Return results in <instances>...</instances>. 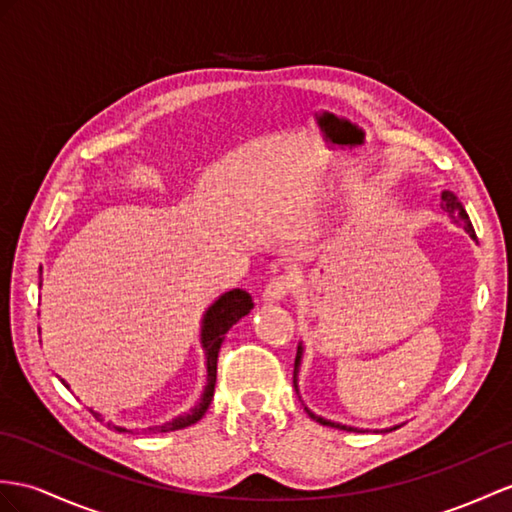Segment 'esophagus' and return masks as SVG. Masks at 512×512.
I'll list each match as a JSON object with an SVG mask.
<instances>
[{
	"mask_svg": "<svg viewBox=\"0 0 512 512\" xmlns=\"http://www.w3.org/2000/svg\"><path fill=\"white\" fill-rule=\"evenodd\" d=\"M293 286H295V282H293L291 276H276L265 286L263 299H265V302H269V304L282 302V299L293 291Z\"/></svg>",
	"mask_w": 512,
	"mask_h": 512,
	"instance_id": "obj_1",
	"label": "esophagus"
}]
</instances>
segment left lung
I'll return each instance as SVG.
<instances>
[{
  "label": "left lung",
  "instance_id": "1",
  "mask_svg": "<svg viewBox=\"0 0 512 512\" xmlns=\"http://www.w3.org/2000/svg\"><path fill=\"white\" fill-rule=\"evenodd\" d=\"M441 199H443V210H445L447 215H450V219L456 223V226L463 228V230L471 236V239H476V232H473V226H471V221H469V215H467V210H465L463 202H460V199H458L452 191H443V193H441ZM302 358H304V345L299 343V345H297V356H295V369H293V386H295L297 393H299V389H297V376H299V367H302ZM304 408H306V413L310 415V419H315L317 423H321V426L339 428V430H345V432H367V430H363V428L345 426V423L330 421V419H326V417L315 415L313 410H310L308 406H304ZM397 428H400V426L384 428V430H376V432H391V430H397Z\"/></svg>",
  "mask_w": 512,
  "mask_h": 512
}]
</instances>
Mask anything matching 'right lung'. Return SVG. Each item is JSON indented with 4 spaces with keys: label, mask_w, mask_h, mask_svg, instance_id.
Here are the masks:
<instances>
[{
    "label": "right lung",
    "mask_w": 512,
    "mask_h": 512,
    "mask_svg": "<svg viewBox=\"0 0 512 512\" xmlns=\"http://www.w3.org/2000/svg\"><path fill=\"white\" fill-rule=\"evenodd\" d=\"M41 284L43 282H39V286ZM252 308H254L252 295H249L243 289H232V291L221 293L215 299V302L206 308V313L202 317V328H199V345H202L204 358H206V386H204V391H202V395H199V400L195 402V406L186 410V413L165 421L162 426H152L147 430H152V432L182 430V428L193 426V423H197L199 419L204 417V413L208 410L210 402H213V395H215L217 356H219V350H221V343H223V339H226V332L234 326L236 321L243 319ZM39 334H41V328H39ZM60 382L69 389V384L65 380H60ZM91 413L99 421H104L102 415L95 413L93 408H91ZM106 426L110 430H115V432H132L130 428L119 426V423H115V421H108Z\"/></svg>",
    "instance_id": "add662e5"
}]
</instances>
